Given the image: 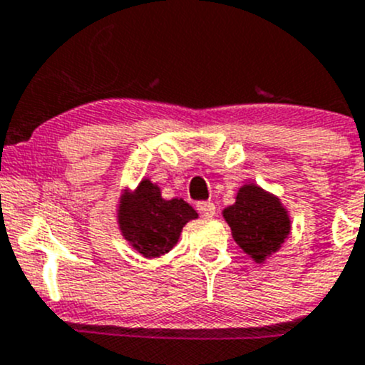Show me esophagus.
<instances>
[{
  "label": "esophagus",
  "mask_w": 365,
  "mask_h": 365,
  "mask_svg": "<svg viewBox=\"0 0 365 365\" xmlns=\"http://www.w3.org/2000/svg\"><path fill=\"white\" fill-rule=\"evenodd\" d=\"M197 210L202 217H212L216 214V205L212 202H198Z\"/></svg>",
  "instance_id": "obj_1"
}]
</instances>
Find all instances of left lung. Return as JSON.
Here are the masks:
<instances>
[{
	"label": "left lung",
	"instance_id": "obj_1",
	"mask_svg": "<svg viewBox=\"0 0 365 365\" xmlns=\"http://www.w3.org/2000/svg\"><path fill=\"white\" fill-rule=\"evenodd\" d=\"M223 216L235 242L258 264L276 253L290 234V220L279 198L255 184L240 187L237 200L223 210Z\"/></svg>",
	"mask_w": 365,
	"mask_h": 365
}]
</instances>
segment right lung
I'll return each instance as SVG.
<instances>
[{
    "label": "right lung",
    "mask_w": 365,
    "mask_h": 365,
    "mask_svg": "<svg viewBox=\"0 0 365 365\" xmlns=\"http://www.w3.org/2000/svg\"><path fill=\"white\" fill-rule=\"evenodd\" d=\"M198 217L197 210L182 198L163 200L160 187L142 181L119 204V228L138 253L156 258L168 253L178 242L184 225Z\"/></svg>",
    "instance_id": "obj_1"
}]
</instances>
